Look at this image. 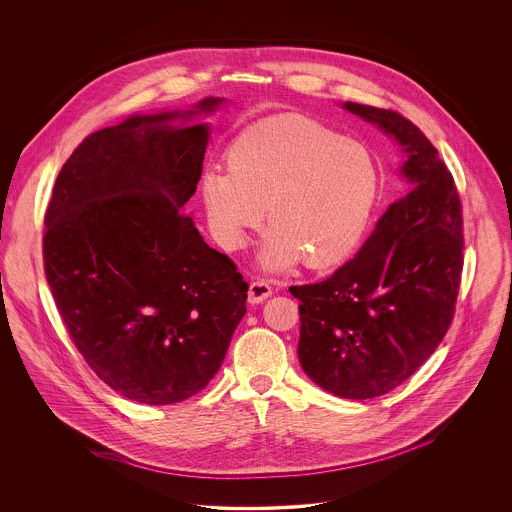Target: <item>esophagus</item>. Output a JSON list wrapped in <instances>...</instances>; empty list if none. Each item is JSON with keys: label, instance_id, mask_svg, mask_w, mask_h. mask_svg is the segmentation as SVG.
Here are the masks:
<instances>
[{"label": "esophagus", "instance_id": "obj_1", "mask_svg": "<svg viewBox=\"0 0 512 512\" xmlns=\"http://www.w3.org/2000/svg\"><path fill=\"white\" fill-rule=\"evenodd\" d=\"M272 295V286L268 282H252L248 288V301L262 303Z\"/></svg>", "mask_w": 512, "mask_h": 512}]
</instances>
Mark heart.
<instances>
[{
	"label": "heart",
	"mask_w": 512,
	"mask_h": 512,
	"mask_svg": "<svg viewBox=\"0 0 512 512\" xmlns=\"http://www.w3.org/2000/svg\"><path fill=\"white\" fill-rule=\"evenodd\" d=\"M209 167L201 203L220 246L238 250L264 217L270 224L260 262L268 270L343 262L361 242L380 173L361 142L323 122L286 112L246 126Z\"/></svg>",
	"instance_id": "heart-1"
}]
</instances>
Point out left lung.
<instances>
[{"mask_svg": "<svg viewBox=\"0 0 512 512\" xmlns=\"http://www.w3.org/2000/svg\"><path fill=\"white\" fill-rule=\"evenodd\" d=\"M406 149L408 191L378 219L353 260L331 278L292 286L297 355L323 390L376 398L410 378L445 337L463 272V217L438 149L394 110L345 102Z\"/></svg>", "mask_w": 512, "mask_h": 512, "instance_id": "1", "label": "left lung"}]
</instances>
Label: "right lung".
<instances>
[{
	"label": "right lung",
	"instance_id": "obj_1",
	"mask_svg": "<svg viewBox=\"0 0 512 512\" xmlns=\"http://www.w3.org/2000/svg\"><path fill=\"white\" fill-rule=\"evenodd\" d=\"M191 114L134 116L84 138L45 213V276L74 347L110 388L151 406L201 392L246 313L236 264L181 211L209 128L167 122Z\"/></svg>",
	"mask_w": 512,
	"mask_h": 512
}]
</instances>
